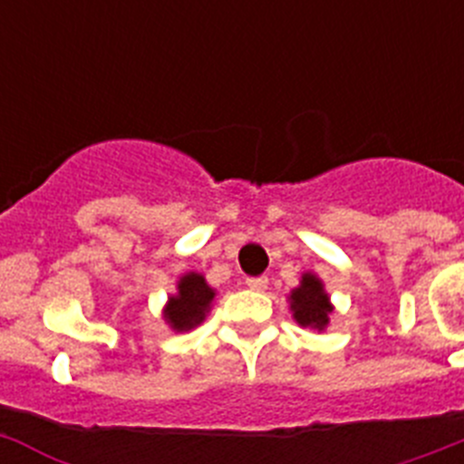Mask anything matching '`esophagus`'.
Returning a JSON list of instances; mask_svg holds the SVG:
<instances>
[{
	"label": "esophagus",
	"mask_w": 464,
	"mask_h": 464,
	"mask_svg": "<svg viewBox=\"0 0 464 464\" xmlns=\"http://www.w3.org/2000/svg\"><path fill=\"white\" fill-rule=\"evenodd\" d=\"M246 285L251 290H256V293H262V290H267L269 281L267 276H251V278H246Z\"/></svg>",
	"instance_id": "obj_1"
}]
</instances>
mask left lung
<instances>
[{
	"label": "left lung",
	"mask_w": 464,
	"mask_h": 464,
	"mask_svg": "<svg viewBox=\"0 0 464 464\" xmlns=\"http://www.w3.org/2000/svg\"><path fill=\"white\" fill-rule=\"evenodd\" d=\"M288 304L299 327L318 332H325V327L330 325V315L334 314V304L330 302L325 283L314 272L302 274L297 288L290 290Z\"/></svg>",
	"instance_id": "1"
}]
</instances>
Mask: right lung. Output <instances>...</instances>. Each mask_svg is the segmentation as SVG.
<instances>
[{
    "label": "right lung",
    "mask_w": 464,
    "mask_h": 464,
    "mask_svg": "<svg viewBox=\"0 0 464 464\" xmlns=\"http://www.w3.org/2000/svg\"><path fill=\"white\" fill-rule=\"evenodd\" d=\"M213 302H216V288L208 285L204 274L186 272L176 281V293L167 297L162 318L174 332L195 330L207 321Z\"/></svg>",
    "instance_id": "add662e5"
}]
</instances>
